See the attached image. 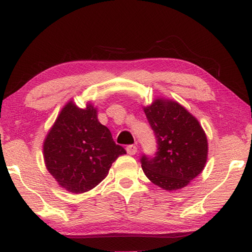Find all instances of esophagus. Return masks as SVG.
Masks as SVG:
<instances>
[{"label": "esophagus", "instance_id": "1", "mask_svg": "<svg viewBox=\"0 0 252 252\" xmlns=\"http://www.w3.org/2000/svg\"><path fill=\"white\" fill-rule=\"evenodd\" d=\"M126 149L127 155H130V156H134L136 153V150H138V148L133 146V144H129V146H126Z\"/></svg>", "mask_w": 252, "mask_h": 252}]
</instances>
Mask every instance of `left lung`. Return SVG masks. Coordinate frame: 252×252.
Here are the masks:
<instances>
[{
  "label": "left lung",
  "mask_w": 252,
  "mask_h": 252,
  "mask_svg": "<svg viewBox=\"0 0 252 252\" xmlns=\"http://www.w3.org/2000/svg\"><path fill=\"white\" fill-rule=\"evenodd\" d=\"M157 138L153 157L140 158L149 180L164 190L189 185L204 168L208 155L207 136L197 119L177 102L157 99L144 108Z\"/></svg>",
  "instance_id": "left-lung-1"
}]
</instances>
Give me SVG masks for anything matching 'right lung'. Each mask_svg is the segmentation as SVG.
<instances>
[{"instance_id":"obj_1","label":"right lung","mask_w":252,"mask_h":252,"mask_svg":"<svg viewBox=\"0 0 252 252\" xmlns=\"http://www.w3.org/2000/svg\"><path fill=\"white\" fill-rule=\"evenodd\" d=\"M43 153L46 168L59 185L70 192L83 193L99 185L126 151L97 121L91 104L80 109L69 102L46 135Z\"/></svg>"}]
</instances>
